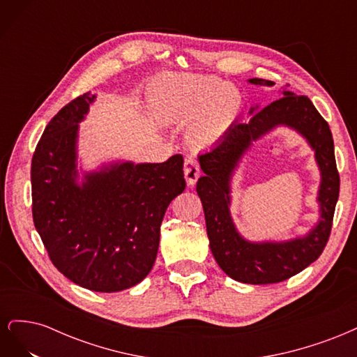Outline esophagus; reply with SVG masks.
<instances>
[{
	"label": "esophagus",
	"instance_id": "esophagus-1",
	"mask_svg": "<svg viewBox=\"0 0 357 357\" xmlns=\"http://www.w3.org/2000/svg\"><path fill=\"white\" fill-rule=\"evenodd\" d=\"M183 171H185V177H186V181H188V186L195 185L197 180L201 176V168H199L198 160L192 159V158L185 160V168H183Z\"/></svg>",
	"mask_w": 357,
	"mask_h": 357
}]
</instances>
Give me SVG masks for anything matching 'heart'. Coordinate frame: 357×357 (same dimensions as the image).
I'll return each mask as SVG.
<instances>
[{
	"instance_id": "heart-1",
	"label": "heart",
	"mask_w": 357,
	"mask_h": 357,
	"mask_svg": "<svg viewBox=\"0 0 357 357\" xmlns=\"http://www.w3.org/2000/svg\"><path fill=\"white\" fill-rule=\"evenodd\" d=\"M156 109L169 119L188 122L189 139L195 146L213 144L238 117L243 101L240 92L222 79L202 75H174L156 83Z\"/></svg>"
}]
</instances>
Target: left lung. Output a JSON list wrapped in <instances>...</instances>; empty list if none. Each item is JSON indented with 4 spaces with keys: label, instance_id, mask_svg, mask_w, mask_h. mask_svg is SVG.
<instances>
[{
    "label": "left lung",
    "instance_id": "obj_1",
    "mask_svg": "<svg viewBox=\"0 0 357 357\" xmlns=\"http://www.w3.org/2000/svg\"><path fill=\"white\" fill-rule=\"evenodd\" d=\"M253 84L273 86L274 82L250 79ZM252 116L245 123H235L208 152L198 156L204 176L197 183L202 202L211 253L223 271L247 284L280 283L296 275L321 255L329 240L332 220L340 195V174L328 122L308 96L283 91ZM255 109L250 110L253 113ZM278 124L294 127L317 152L322 181L318 200L321 220L307 236L283 243H250L236 231L230 218V177L245 150Z\"/></svg>",
    "mask_w": 357,
    "mask_h": 357
}]
</instances>
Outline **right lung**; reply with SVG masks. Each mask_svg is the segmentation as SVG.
<instances>
[{"label":"right lung","instance_id":"right-lung-1","mask_svg":"<svg viewBox=\"0 0 357 357\" xmlns=\"http://www.w3.org/2000/svg\"><path fill=\"white\" fill-rule=\"evenodd\" d=\"M95 95L86 92L47 123L31 162L32 219L52 264L73 283L121 291L152 269L160 223L185 190L183 156L162 164L117 162L77 183L79 122Z\"/></svg>","mask_w":357,"mask_h":357}]
</instances>
